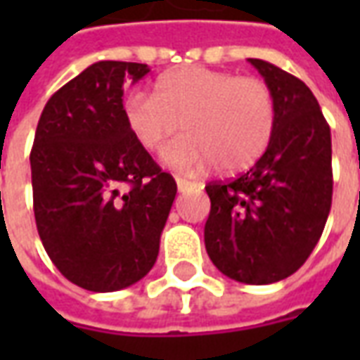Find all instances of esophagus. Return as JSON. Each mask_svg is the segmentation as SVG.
I'll return each instance as SVG.
<instances>
[{"mask_svg": "<svg viewBox=\"0 0 360 360\" xmlns=\"http://www.w3.org/2000/svg\"><path fill=\"white\" fill-rule=\"evenodd\" d=\"M175 181H177V188H179V193H187V191L196 187V183H193V181H188V179H183V177H177Z\"/></svg>", "mask_w": 360, "mask_h": 360, "instance_id": "34e87169", "label": "esophagus"}]
</instances>
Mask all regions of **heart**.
Listing matches in <instances>:
<instances>
[{"label": "heart", "mask_w": 360, "mask_h": 360, "mask_svg": "<svg viewBox=\"0 0 360 360\" xmlns=\"http://www.w3.org/2000/svg\"><path fill=\"white\" fill-rule=\"evenodd\" d=\"M123 113L134 141L150 154L164 152L181 129L187 131L165 154L173 169L202 173L219 164L224 172H239L268 148L276 100L258 77L179 67L158 79L154 96H129Z\"/></svg>", "instance_id": "b5f03b06"}]
</instances>
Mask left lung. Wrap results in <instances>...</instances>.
I'll return each mask as SVG.
<instances>
[{"instance_id": "1", "label": "left lung", "mask_w": 360, "mask_h": 360, "mask_svg": "<svg viewBox=\"0 0 360 360\" xmlns=\"http://www.w3.org/2000/svg\"><path fill=\"white\" fill-rule=\"evenodd\" d=\"M271 89L276 125L247 173L206 185V252L227 278L264 285L299 270L332 208V134L318 100L293 75L249 59Z\"/></svg>"}]
</instances>
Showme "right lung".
Wrapping results in <instances>:
<instances>
[{"instance_id": "obj_1", "label": "right lung", "mask_w": 360, "mask_h": 360, "mask_svg": "<svg viewBox=\"0 0 360 360\" xmlns=\"http://www.w3.org/2000/svg\"><path fill=\"white\" fill-rule=\"evenodd\" d=\"M144 63L98 61L44 108L30 150L38 235L75 285L110 293L156 262L177 183L129 131L123 84Z\"/></svg>"}]
</instances>
